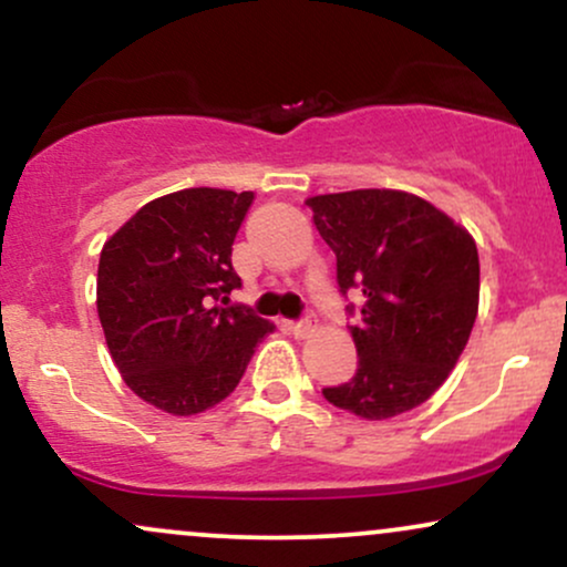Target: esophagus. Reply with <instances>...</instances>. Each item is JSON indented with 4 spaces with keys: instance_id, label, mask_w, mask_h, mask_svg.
Wrapping results in <instances>:
<instances>
[{
    "instance_id": "1",
    "label": "esophagus",
    "mask_w": 567,
    "mask_h": 567,
    "mask_svg": "<svg viewBox=\"0 0 567 567\" xmlns=\"http://www.w3.org/2000/svg\"><path fill=\"white\" fill-rule=\"evenodd\" d=\"M311 328H315V324H311L309 317H301V320L290 322V330H292V333H296V336H309Z\"/></svg>"
}]
</instances>
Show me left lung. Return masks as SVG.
Returning <instances> with one entry per match:
<instances>
[{
	"label": "left lung",
	"mask_w": 567,
	"mask_h": 567,
	"mask_svg": "<svg viewBox=\"0 0 567 567\" xmlns=\"http://www.w3.org/2000/svg\"><path fill=\"white\" fill-rule=\"evenodd\" d=\"M306 205L336 252L338 288L362 298L360 322L351 324L357 373L322 389L324 400L368 421L419 408L445 383L477 320L472 234L394 188L320 194ZM347 311L354 315V303Z\"/></svg>",
	"instance_id": "1"
}]
</instances>
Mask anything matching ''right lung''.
I'll return each instance as SVG.
<instances>
[{"label":"right lung","instance_id":"add662e5","mask_svg":"<svg viewBox=\"0 0 567 567\" xmlns=\"http://www.w3.org/2000/svg\"><path fill=\"white\" fill-rule=\"evenodd\" d=\"M252 192L184 188L143 205L103 245L97 317L135 394L173 415L226 400L275 324L243 303L231 245Z\"/></svg>","mask_w":567,"mask_h":567}]
</instances>
